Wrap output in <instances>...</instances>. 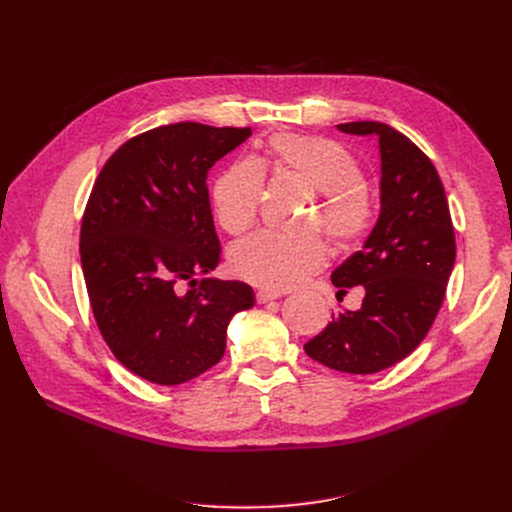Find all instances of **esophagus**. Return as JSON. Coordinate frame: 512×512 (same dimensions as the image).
I'll return each instance as SVG.
<instances>
[{"label":"esophagus","mask_w":512,"mask_h":512,"mask_svg":"<svg viewBox=\"0 0 512 512\" xmlns=\"http://www.w3.org/2000/svg\"><path fill=\"white\" fill-rule=\"evenodd\" d=\"M282 297V292H274V290H259L257 294H255V299H257V303H267V301H276V299H280Z\"/></svg>","instance_id":"1"}]
</instances>
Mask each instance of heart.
<instances>
[{"label":"heart","instance_id":"1","mask_svg":"<svg viewBox=\"0 0 512 512\" xmlns=\"http://www.w3.org/2000/svg\"><path fill=\"white\" fill-rule=\"evenodd\" d=\"M263 168L288 174L326 195L313 228H324L338 249H355L371 232L378 207L365 191L359 159L330 137L278 132L267 141L263 159H236L211 184L215 215L230 234H242L257 222L265 195ZM326 263L328 249L321 238H286L267 230L238 242L230 253V267L238 278L274 292L301 286Z\"/></svg>","mask_w":512,"mask_h":512}]
</instances>
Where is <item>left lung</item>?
Wrapping results in <instances>:
<instances>
[{
	"mask_svg": "<svg viewBox=\"0 0 512 512\" xmlns=\"http://www.w3.org/2000/svg\"><path fill=\"white\" fill-rule=\"evenodd\" d=\"M378 134L382 211L363 251L332 274L340 297L363 286L359 311H342L305 344L317 363L344 373H378L409 357L442 307L456 245L438 170L409 137L382 122L338 124Z\"/></svg>",
	"mask_w": 512,
	"mask_h": 512,
	"instance_id": "obj_1",
	"label": "left lung"
}]
</instances>
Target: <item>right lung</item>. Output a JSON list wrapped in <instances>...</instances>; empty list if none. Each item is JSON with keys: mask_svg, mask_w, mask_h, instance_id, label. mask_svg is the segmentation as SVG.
Instances as JSON below:
<instances>
[{"mask_svg": "<svg viewBox=\"0 0 512 512\" xmlns=\"http://www.w3.org/2000/svg\"><path fill=\"white\" fill-rule=\"evenodd\" d=\"M249 137L199 122L151 128L93 184L80 226L89 303L114 357L147 382L176 386L213 367L232 315L255 303L245 282L197 280L222 257L207 174Z\"/></svg>", "mask_w": 512, "mask_h": 512, "instance_id": "right-lung-1", "label": "right lung"}]
</instances>
